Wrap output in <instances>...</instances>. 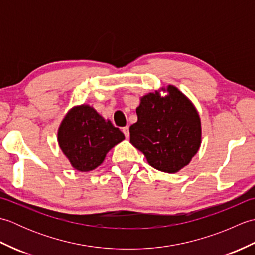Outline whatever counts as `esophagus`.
<instances>
[{"instance_id":"1","label":"esophagus","mask_w":255,"mask_h":255,"mask_svg":"<svg viewBox=\"0 0 255 255\" xmlns=\"http://www.w3.org/2000/svg\"><path fill=\"white\" fill-rule=\"evenodd\" d=\"M123 132L125 134V137H126L127 139H129V128L127 126L123 128Z\"/></svg>"}]
</instances>
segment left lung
Here are the masks:
<instances>
[{
	"label": "left lung",
	"mask_w": 255,
	"mask_h": 255,
	"mask_svg": "<svg viewBox=\"0 0 255 255\" xmlns=\"http://www.w3.org/2000/svg\"><path fill=\"white\" fill-rule=\"evenodd\" d=\"M140 99L137 123L129 127L130 142L155 170L176 173L186 166L202 143V123L191 100L173 85Z\"/></svg>",
	"instance_id": "1"
}]
</instances>
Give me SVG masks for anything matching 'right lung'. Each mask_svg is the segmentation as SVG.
I'll return each mask as SVG.
<instances>
[{"label":"right lung","instance_id":"obj_1","mask_svg":"<svg viewBox=\"0 0 255 255\" xmlns=\"http://www.w3.org/2000/svg\"><path fill=\"white\" fill-rule=\"evenodd\" d=\"M124 133L88 104L73 106L58 129V143L70 163L80 172L99 167L108 151L122 142Z\"/></svg>","mask_w":255,"mask_h":255}]
</instances>
